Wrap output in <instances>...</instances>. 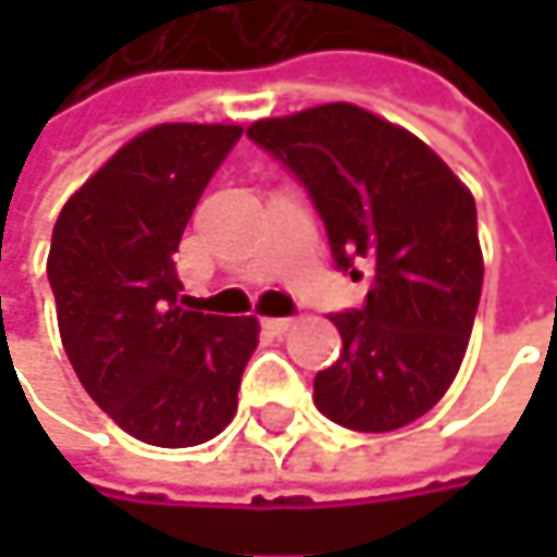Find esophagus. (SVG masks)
<instances>
[{"label":"esophagus","instance_id":"obj_1","mask_svg":"<svg viewBox=\"0 0 557 557\" xmlns=\"http://www.w3.org/2000/svg\"><path fill=\"white\" fill-rule=\"evenodd\" d=\"M264 325H268V329H271V332H286V329H289V325H293V319H264Z\"/></svg>","mask_w":557,"mask_h":557}]
</instances>
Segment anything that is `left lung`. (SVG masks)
<instances>
[{
    "label": "left lung",
    "instance_id": "1",
    "mask_svg": "<svg viewBox=\"0 0 557 557\" xmlns=\"http://www.w3.org/2000/svg\"><path fill=\"white\" fill-rule=\"evenodd\" d=\"M248 138L309 193L338 271L364 277L361 309L335 312L342 355L315 374V406L355 432H393L451 387L481 302L478 209L416 135L329 102L264 119Z\"/></svg>",
    "mask_w": 557,
    "mask_h": 557
}]
</instances>
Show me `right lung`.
Segmentation results:
<instances>
[{
	"label": "right lung",
	"mask_w": 557,
	"mask_h": 557,
	"mask_svg": "<svg viewBox=\"0 0 557 557\" xmlns=\"http://www.w3.org/2000/svg\"><path fill=\"white\" fill-rule=\"evenodd\" d=\"M238 125H158L60 209L48 280L63 351L86 393L158 448L215 438L238 409L258 319L186 309L173 251L238 145Z\"/></svg>",
	"instance_id": "add662e5"
}]
</instances>
